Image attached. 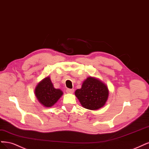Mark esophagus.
<instances>
[{"label": "esophagus", "mask_w": 149, "mask_h": 149, "mask_svg": "<svg viewBox=\"0 0 149 149\" xmlns=\"http://www.w3.org/2000/svg\"><path fill=\"white\" fill-rule=\"evenodd\" d=\"M66 91L68 94H73L74 92V89H67Z\"/></svg>", "instance_id": "34e87169"}]
</instances>
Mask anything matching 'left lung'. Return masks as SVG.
Returning a JSON list of instances; mask_svg holds the SVG:
<instances>
[{
	"label": "left lung",
	"instance_id": "left-lung-1",
	"mask_svg": "<svg viewBox=\"0 0 149 149\" xmlns=\"http://www.w3.org/2000/svg\"><path fill=\"white\" fill-rule=\"evenodd\" d=\"M74 94L85 109L96 110L106 104L109 91L107 86L101 80L89 76L84 81L81 88L76 90Z\"/></svg>",
	"mask_w": 149,
	"mask_h": 149
}]
</instances>
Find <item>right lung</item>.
<instances>
[{"label":"right lung","mask_w":149,"mask_h":149,"mask_svg":"<svg viewBox=\"0 0 149 149\" xmlns=\"http://www.w3.org/2000/svg\"><path fill=\"white\" fill-rule=\"evenodd\" d=\"M34 94L39 103L46 108L52 107L63 94L62 91L55 89L48 76L37 84Z\"/></svg>","instance_id":"add662e5"}]
</instances>
